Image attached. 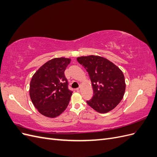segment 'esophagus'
I'll return each instance as SVG.
<instances>
[{
    "mask_svg": "<svg viewBox=\"0 0 157 157\" xmlns=\"http://www.w3.org/2000/svg\"><path fill=\"white\" fill-rule=\"evenodd\" d=\"M81 89H82V86H81V85H80V86H79V87L78 88H77V89H76V90H77V92H80V91H81Z\"/></svg>",
    "mask_w": 157,
    "mask_h": 157,
    "instance_id": "1",
    "label": "esophagus"
}]
</instances>
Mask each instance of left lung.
I'll use <instances>...</instances> for the list:
<instances>
[{
	"instance_id": "left-lung-1",
	"label": "left lung",
	"mask_w": 157,
	"mask_h": 157,
	"mask_svg": "<svg viewBox=\"0 0 157 157\" xmlns=\"http://www.w3.org/2000/svg\"><path fill=\"white\" fill-rule=\"evenodd\" d=\"M86 69L94 90L93 98L87 101L89 106L100 113L115 108L124 96L126 83L122 71L109 59L90 55L77 58Z\"/></svg>"
}]
</instances>
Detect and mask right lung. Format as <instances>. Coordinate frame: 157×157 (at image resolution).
Here are the masks:
<instances>
[{
    "mask_svg": "<svg viewBox=\"0 0 157 157\" xmlns=\"http://www.w3.org/2000/svg\"><path fill=\"white\" fill-rule=\"evenodd\" d=\"M71 60L62 57L52 59L32 77L29 96L33 105L42 115L56 118L68 106L73 92L68 89L64 71Z\"/></svg>",
    "mask_w": 157,
    "mask_h": 157,
    "instance_id": "1",
    "label": "right lung"
}]
</instances>
